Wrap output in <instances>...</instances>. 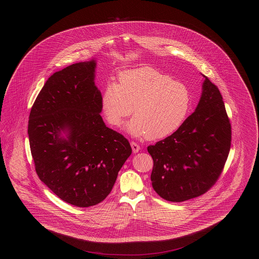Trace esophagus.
Masks as SVG:
<instances>
[{"label":"esophagus","mask_w":259,"mask_h":259,"mask_svg":"<svg viewBox=\"0 0 259 259\" xmlns=\"http://www.w3.org/2000/svg\"><path fill=\"white\" fill-rule=\"evenodd\" d=\"M130 145H131V148H132V150H133V153L139 152V150L141 149L140 146L138 144H136L135 142H131Z\"/></svg>","instance_id":"1"}]
</instances>
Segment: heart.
<instances>
[{"label":"heart","mask_w":259,"mask_h":259,"mask_svg":"<svg viewBox=\"0 0 259 259\" xmlns=\"http://www.w3.org/2000/svg\"><path fill=\"white\" fill-rule=\"evenodd\" d=\"M192 97L185 83L174 80L151 67H142L119 74V84L111 81L103 92L102 108L108 122L119 127L129 116L128 133L160 140L172 135L185 121Z\"/></svg>","instance_id":"obj_1"}]
</instances>
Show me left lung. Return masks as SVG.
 <instances>
[{"label": "left lung", "instance_id": "obj_1", "mask_svg": "<svg viewBox=\"0 0 259 259\" xmlns=\"http://www.w3.org/2000/svg\"><path fill=\"white\" fill-rule=\"evenodd\" d=\"M194 112L172 135L148 147L153 189L171 202L198 197L221 176L231 146V125L222 96L206 75Z\"/></svg>", "mask_w": 259, "mask_h": 259}]
</instances>
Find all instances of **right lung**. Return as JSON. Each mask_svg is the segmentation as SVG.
<instances>
[{
	"instance_id": "1",
	"label": "right lung",
	"mask_w": 259,
	"mask_h": 259,
	"mask_svg": "<svg viewBox=\"0 0 259 259\" xmlns=\"http://www.w3.org/2000/svg\"><path fill=\"white\" fill-rule=\"evenodd\" d=\"M95 59L52 74L31 109L28 135L39 180L75 207L97 205L112 189L132 148L104 122Z\"/></svg>"
}]
</instances>
